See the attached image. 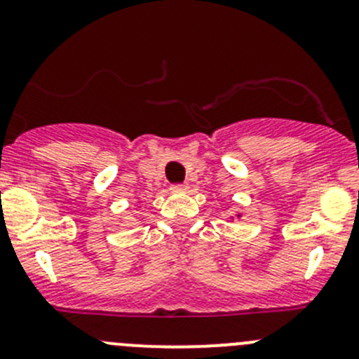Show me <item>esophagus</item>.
Wrapping results in <instances>:
<instances>
[{
  "instance_id": "obj_1",
  "label": "esophagus",
  "mask_w": 359,
  "mask_h": 359,
  "mask_svg": "<svg viewBox=\"0 0 359 359\" xmlns=\"http://www.w3.org/2000/svg\"><path fill=\"white\" fill-rule=\"evenodd\" d=\"M170 189H172L173 193H182V191L187 189V184H172Z\"/></svg>"
}]
</instances>
